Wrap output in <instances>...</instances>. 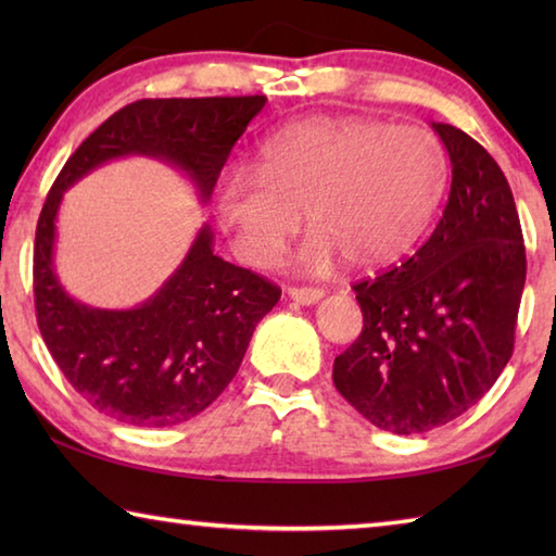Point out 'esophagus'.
<instances>
[{"mask_svg":"<svg viewBox=\"0 0 556 556\" xmlns=\"http://www.w3.org/2000/svg\"><path fill=\"white\" fill-rule=\"evenodd\" d=\"M289 299H294L296 304L301 306H312V304H318L326 296L324 289H312V287H289Z\"/></svg>","mask_w":556,"mask_h":556,"instance_id":"obj_1","label":"esophagus"}]
</instances>
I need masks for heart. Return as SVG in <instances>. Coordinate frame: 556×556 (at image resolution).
<instances>
[{
	"mask_svg": "<svg viewBox=\"0 0 556 556\" xmlns=\"http://www.w3.org/2000/svg\"><path fill=\"white\" fill-rule=\"evenodd\" d=\"M446 181V149L429 129L324 117L275 131L255 168L223 172L213 208L235 255L252 267L275 262L304 213L314 230L301 248L308 269H331L338 257L372 269L419 240Z\"/></svg>",
	"mask_w": 556,
	"mask_h": 556,
	"instance_id": "b5f03b06",
	"label": "heart"
}]
</instances>
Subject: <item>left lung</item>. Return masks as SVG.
<instances>
[{
	"label": "left lung",
	"instance_id": "left-lung-1",
	"mask_svg": "<svg viewBox=\"0 0 556 556\" xmlns=\"http://www.w3.org/2000/svg\"><path fill=\"white\" fill-rule=\"evenodd\" d=\"M451 191L431 238L402 267L355 285L363 333L333 384L375 427L421 434L483 397L513 355L527 260L507 178L444 122Z\"/></svg>",
	"mask_w": 556,
	"mask_h": 556
}]
</instances>
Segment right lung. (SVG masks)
Returning a JSON list of instances; mask_svg holds the SVG:
<instances>
[{
	"mask_svg": "<svg viewBox=\"0 0 556 556\" xmlns=\"http://www.w3.org/2000/svg\"><path fill=\"white\" fill-rule=\"evenodd\" d=\"M265 102V96L131 102L75 149L46 195L34 242L36 321L65 380L112 419L174 427L201 414L235 378L281 289L213 255V230L203 225L181 265L144 304L119 312L80 304L53 267L63 193L112 159L152 156L186 174L208 203L232 144Z\"/></svg>",
	"mask_w": 556,
	"mask_h": 556,
	"instance_id": "1",
	"label": "right lung"
}]
</instances>
